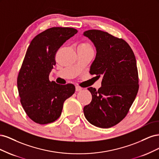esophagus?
<instances>
[{
    "label": "esophagus",
    "mask_w": 159,
    "mask_h": 159,
    "mask_svg": "<svg viewBox=\"0 0 159 159\" xmlns=\"http://www.w3.org/2000/svg\"><path fill=\"white\" fill-rule=\"evenodd\" d=\"M81 89H82V88L80 87V86H76V87H75V91H80Z\"/></svg>",
    "instance_id": "34e87169"
}]
</instances>
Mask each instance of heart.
<instances>
[{
  "label": "heart",
  "mask_w": 159,
  "mask_h": 159,
  "mask_svg": "<svg viewBox=\"0 0 159 159\" xmlns=\"http://www.w3.org/2000/svg\"><path fill=\"white\" fill-rule=\"evenodd\" d=\"M78 50H89L93 51L92 46L88 42H83L80 43L78 47Z\"/></svg>",
  "instance_id": "obj_1"
}]
</instances>
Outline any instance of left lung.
I'll use <instances>...</instances> for the list:
<instances>
[{
	"instance_id": "obj_1",
	"label": "left lung",
	"mask_w": 159,
	"mask_h": 159,
	"mask_svg": "<svg viewBox=\"0 0 159 159\" xmlns=\"http://www.w3.org/2000/svg\"><path fill=\"white\" fill-rule=\"evenodd\" d=\"M84 35L93 43L97 51L90 74L103 75L98 90L88 88L92 99L84 107V115L96 127H111L126 117L137 96L139 76L135 56L127 42L106 32L89 30Z\"/></svg>"
}]
</instances>
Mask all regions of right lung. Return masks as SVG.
I'll return each mask as SVG.
<instances>
[{"instance_id":"1","label":"right lung","mask_w":159,"mask_h":159,"mask_svg":"<svg viewBox=\"0 0 159 159\" xmlns=\"http://www.w3.org/2000/svg\"><path fill=\"white\" fill-rule=\"evenodd\" d=\"M78 32L69 27H53L33 38L17 78L20 103L33 121L48 124L60 117L65 101L75 92V86L49 80L56 65V54L64 43Z\"/></svg>"}]
</instances>
